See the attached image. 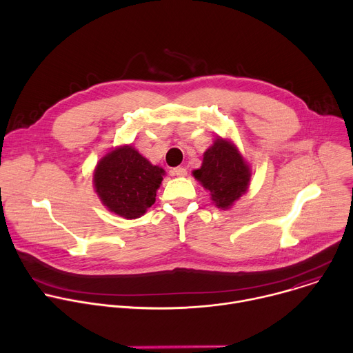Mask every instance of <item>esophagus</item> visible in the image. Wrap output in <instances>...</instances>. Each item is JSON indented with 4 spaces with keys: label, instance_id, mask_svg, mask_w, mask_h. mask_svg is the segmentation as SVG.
Returning <instances> with one entry per match:
<instances>
[{
    "label": "esophagus",
    "instance_id": "esophagus-1",
    "mask_svg": "<svg viewBox=\"0 0 353 353\" xmlns=\"http://www.w3.org/2000/svg\"><path fill=\"white\" fill-rule=\"evenodd\" d=\"M172 174L179 176V177H184V176H187V169H185V168H181V166L174 168V169L172 170Z\"/></svg>",
    "mask_w": 353,
    "mask_h": 353
}]
</instances>
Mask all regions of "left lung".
<instances>
[{"label": "left lung", "instance_id": "left-lung-1", "mask_svg": "<svg viewBox=\"0 0 353 353\" xmlns=\"http://www.w3.org/2000/svg\"><path fill=\"white\" fill-rule=\"evenodd\" d=\"M192 176L210 191L215 207L229 210L247 192L251 168L232 139L218 135L204 152L203 165L192 170Z\"/></svg>", "mask_w": 353, "mask_h": 353}]
</instances>
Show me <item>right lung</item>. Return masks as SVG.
Instances as JSON below:
<instances>
[{
  "mask_svg": "<svg viewBox=\"0 0 353 353\" xmlns=\"http://www.w3.org/2000/svg\"><path fill=\"white\" fill-rule=\"evenodd\" d=\"M166 172L150 163L130 143L100 159L93 170V187L102 204L124 219H137L155 204Z\"/></svg>",
  "mask_w": 353,
  "mask_h": 353,
  "instance_id": "obj_1",
  "label": "right lung"
}]
</instances>
